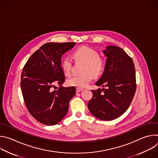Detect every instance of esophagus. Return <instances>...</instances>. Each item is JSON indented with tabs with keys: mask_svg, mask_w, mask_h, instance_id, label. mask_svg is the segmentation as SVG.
Segmentation results:
<instances>
[{
	"mask_svg": "<svg viewBox=\"0 0 158 158\" xmlns=\"http://www.w3.org/2000/svg\"><path fill=\"white\" fill-rule=\"evenodd\" d=\"M81 91H82V89H80V88H77V89H76V93H77L81 92Z\"/></svg>",
	"mask_w": 158,
	"mask_h": 158,
	"instance_id": "esophagus-1",
	"label": "esophagus"
}]
</instances>
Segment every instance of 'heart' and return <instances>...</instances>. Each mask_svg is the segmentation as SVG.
I'll return each instance as SVG.
<instances>
[{
	"label": "heart",
	"instance_id": "b5f03b06",
	"mask_svg": "<svg viewBox=\"0 0 158 158\" xmlns=\"http://www.w3.org/2000/svg\"><path fill=\"white\" fill-rule=\"evenodd\" d=\"M73 56L76 59L84 62L82 69L84 74L73 76L67 79V84L68 85L77 88L85 87L92 81L93 76L98 77L102 73L104 62L95 50L86 46H82L74 51ZM61 65L66 74L71 73L72 61L69 57L63 59Z\"/></svg>",
	"mask_w": 158,
	"mask_h": 158
}]
</instances>
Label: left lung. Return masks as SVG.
I'll list each match as a JSON object with an SVG mask.
<instances>
[{
  "label": "left lung",
  "mask_w": 158,
  "mask_h": 158,
  "mask_svg": "<svg viewBox=\"0 0 158 158\" xmlns=\"http://www.w3.org/2000/svg\"><path fill=\"white\" fill-rule=\"evenodd\" d=\"M102 52L107 58L105 69L96 85L106 89L92 90L93 96L87 106L96 118L111 121L129 107L136 89V73L132 59L121 48L106 46Z\"/></svg>",
  "instance_id": "1"
}]
</instances>
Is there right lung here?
I'll return each instance as SVG.
<instances>
[{"mask_svg":"<svg viewBox=\"0 0 158 158\" xmlns=\"http://www.w3.org/2000/svg\"><path fill=\"white\" fill-rule=\"evenodd\" d=\"M75 42L45 44L28 59L22 70L20 87L30 114L47 126L58 124L66 115L75 87H64L65 75L62 56L71 49ZM57 83L60 87L52 91Z\"/></svg>","mask_w":158,"mask_h":158,"instance_id":"add662e5","label":"right lung"}]
</instances>
